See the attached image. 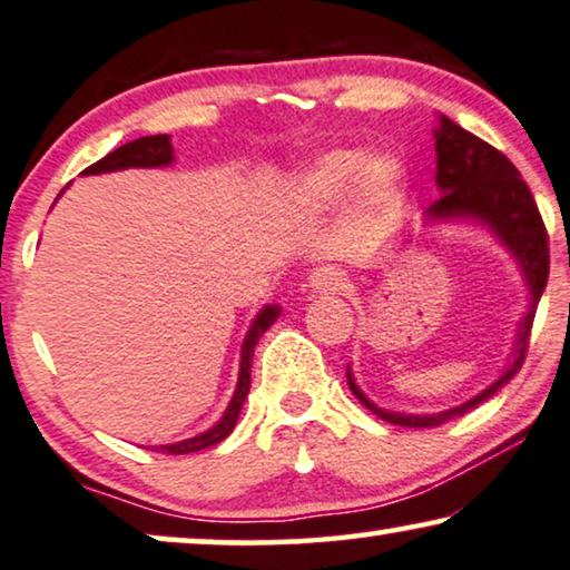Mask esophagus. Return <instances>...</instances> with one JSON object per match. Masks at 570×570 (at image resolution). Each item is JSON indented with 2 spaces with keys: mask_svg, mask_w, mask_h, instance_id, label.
<instances>
[{
  "mask_svg": "<svg viewBox=\"0 0 570 570\" xmlns=\"http://www.w3.org/2000/svg\"><path fill=\"white\" fill-rule=\"evenodd\" d=\"M309 286L315 292H325V294H338L346 289V276L333 265H323V268H315L309 273Z\"/></svg>",
  "mask_w": 570,
  "mask_h": 570,
  "instance_id": "esophagus-1",
  "label": "esophagus"
}]
</instances>
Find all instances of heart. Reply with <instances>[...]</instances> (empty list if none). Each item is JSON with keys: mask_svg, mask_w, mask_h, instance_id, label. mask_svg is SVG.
<instances>
[{"mask_svg": "<svg viewBox=\"0 0 570 570\" xmlns=\"http://www.w3.org/2000/svg\"><path fill=\"white\" fill-rule=\"evenodd\" d=\"M360 177H364V197L375 203L399 187L401 171L391 158L373 161L364 148H333L313 158L292 179L289 197L305 210H328L344 200Z\"/></svg>", "mask_w": 570, "mask_h": 570, "instance_id": "1", "label": "heart"}]
</instances>
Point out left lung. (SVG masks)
I'll return each mask as SVG.
<instances>
[{"instance_id": "1", "label": "left lung", "mask_w": 570, "mask_h": 570, "mask_svg": "<svg viewBox=\"0 0 570 570\" xmlns=\"http://www.w3.org/2000/svg\"><path fill=\"white\" fill-rule=\"evenodd\" d=\"M435 154H438V174L435 181L440 195L435 203L428 208L430 218H476V222L488 224L498 239L511 249L515 261H519L523 276H527L529 289H532V305L523 317L519 338H515L513 362L508 364L505 373L498 377L490 389H484L480 396L469 399L466 404L453 406L449 412L440 414H396L377 409L373 401L356 389L352 370L346 367L348 389L356 399L362 401L370 412L381 416L383 422L401 424V428H438V424L453 420L472 412L482 401L503 389L511 377L519 373L523 360H527L529 336H532V323L537 313V302H540L544 284H548L550 273V245L548 229L537 208L532 189L521 179V174L508 158L492 148L490 142L466 132L456 121L449 117H440V127L435 130Z\"/></svg>"}]
</instances>
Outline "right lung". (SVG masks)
Listing matches in <instances>:
<instances>
[{"label": "right lung", "mask_w": 570, "mask_h": 570, "mask_svg": "<svg viewBox=\"0 0 570 570\" xmlns=\"http://www.w3.org/2000/svg\"><path fill=\"white\" fill-rule=\"evenodd\" d=\"M174 161V150L169 142V135H150V138H138L132 142H125V146L111 150L109 156H104L101 161H96L94 166H88L82 174H104V171H119V169H132V166H169ZM281 313L278 305H268L261 309V315L255 317L253 325H249L245 344H242V360H239V381H237V391L226 406V412L218 424H214L208 432H200V435L181 440V443H171V445H161L158 451L171 453V456H181V453H195L203 449H210V445L222 443V440L229 435L237 424L239 409L245 404L247 393H249V367H253V352L257 338L263 336L265 331L276 323V317Z\"/></svg>", "instance_id": "right-lung-1"}]
</instances>
